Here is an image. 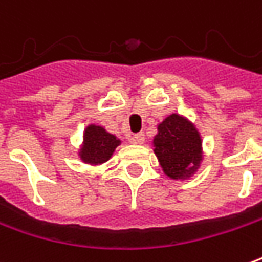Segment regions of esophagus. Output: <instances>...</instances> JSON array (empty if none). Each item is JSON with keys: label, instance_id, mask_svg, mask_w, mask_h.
Returning <instances> with one entry per match:
<instances>
[{"label": "esophagus", "instance_id": "obj_1", "mask_svg": "<svg viewBox=\"0 0 262 262\" xmlns=\"http://www.w3.org/2000/svg\"><path fill=\"white\" fill-rule=\"evenodd\" d=\"M129 142H130L132 144H142L144 142V135L143 133H136V135L130 136Z\"/></svg>", "mask_w": 262, "mask_h": 262}]
</instances>
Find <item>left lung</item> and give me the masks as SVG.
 <instances>
[{
    "label": "left lung",
    "mask_w": 262,
    "mask_h": 262,
    "mask_svg": "<svg viewBox=\"0 0 262 262\" xmlns=\"http://www.w3.org/2000/svg\"><path fill=\"white\" fill-rule=\"evenodd\" d=\"M155 155L164 174L170 179H188L203 160L201 136L195 126L177 113H171L157 126L153 139Z\"/></svg>",
    "instance_id": "1"
}]
</instances>
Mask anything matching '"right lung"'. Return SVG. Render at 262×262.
<instances>
[{
  "label": "right lung",
  "mask_w": 262,
  "mask_h": 262,
  "mask_svg": "<svg viewBox=\"0 0 262 262\" xmlns=\"http://www.w3.org/2000/svg\"><path fill=\"white\" fill-rule=\"evenodd\" d=\"M120 144L118 137L106 132L105 127L89 125L83 132V143L80 146V160L88 164H102L112 157L113 151Z\"/></svg>",
  "instance_id": "obj_1"
}]
</instances>
